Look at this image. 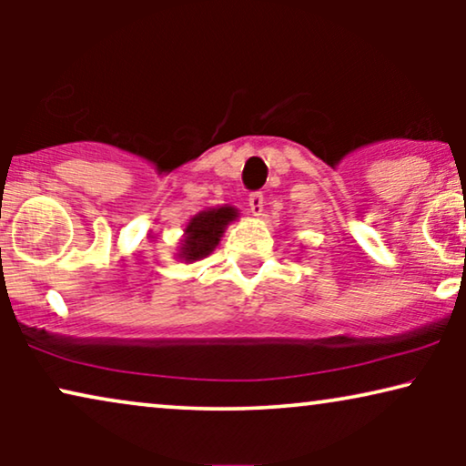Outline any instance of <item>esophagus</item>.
<instances>
[{"mask_svg":"<svg viewBox=\"0 0 466 466\" xmlns=\"http://www.w3.org/2000/svg\"><path fill=\"white\" fill-rule=\"evenodd\" d=\"M250 212L254 214V216H260L263 214V209H265V195L260 193V190H257V193H250Z\"/></svg>","mask_w":466,"mask_h":466,"instance_id":"esophagus-1","label":"esophagus"}]
</instances>
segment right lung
Returning a JSON list of instances; mask_svg holds the SVG:
<instances>
[{
    "label": "right lung",
    "mask_w": 466,
    "mask_h": 466,
    "mask_svg": "<svg viewBox=\"0 0 466 466\" xmlns=\"http://www.w3.org/2000/svg\"><path fill=\"white\" fill-rule=\"evenodd\" d=\"M238 216V209L231 206L214 208L199 212L195 218H190L187 227V239L180 257L184 260H197L208 257L209 252L218 246V241L225 233V227Z\"/></svg>",
    "instance_id": "add662e5"
}]
</instances>
